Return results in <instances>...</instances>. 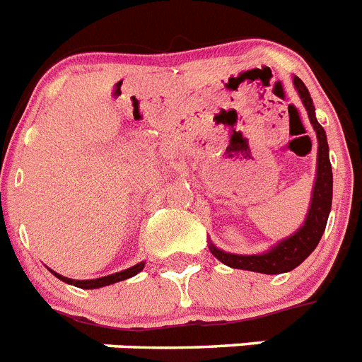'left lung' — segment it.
I'll list each match as a JSON object with an SVG mask.
<instances>
[{"mask_svg":"<svg viewBox=\"0 0 362 362\" xmlns=\"http://www.w3.org/2000/svg\"><path fill=\"white\" fill-rule=\"evenodd\" d=\"M293 84L302 99L305 110H308L309 121L313 129L317 132L318 139V153H317V176L311 191V204H309L308 215L302 226L289 235L281 239L269 250L261 254H232L217 248L214 243L209 241V252L217 257L221 263L232 267V269L252 270V272H261V274H284L289 270L296 269L300 263L308 259L318 241L322 233L326 230L327 217L331 211V199H333V173H331L329 163V147H327L326 130L322 129V124L317 121L315 115V105L309 95V90L298 77H293Z\"/></svg>","mask_w":362,"mask_h":362,"instance_id":"obj_1","label":"left lung"}]
</instances>
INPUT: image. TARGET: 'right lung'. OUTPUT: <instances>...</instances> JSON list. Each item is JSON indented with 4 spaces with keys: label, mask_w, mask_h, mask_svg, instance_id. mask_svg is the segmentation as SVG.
I'll use <instances>...</instances> for the list:
<instances>
[{
    "label": "right lung",
    "mask_w": 362,
    "mask_h": 362,
    "mask_svg": "<svg viewBox=\"0 0 362 362\" xmlns=\"http://www.w3.org/2000/svg\"><path fill=\"white\" fill-rule=\"evenodd\" d=\"M145 267V261L138 263V265L130 267V269H124L121 272H115V274H108V276H103V278H95V279H71V278H66V276H60L57 274L54 270H51L54 276L59 279H62L64 284H69V285H75V287H81V289H99V287H106V285H112V284H117V281H123L127 278H132L136 276L138 272H141Z\"/></svg>",
    "instance_id": "obj_1"
}]
</instances>
